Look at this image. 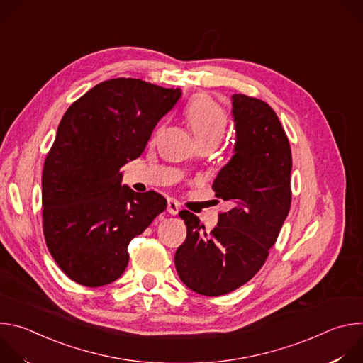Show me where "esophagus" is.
<instances>
[{
	"instance_id": "34e87169",
	"label": "esophagus",
	"mask_w": 363,
	"mask_h": 363,
	"mask_svg": "<svg viewBox=\"0 0 363 363\" xmlns=\"http://www.w3.org/2000/svg\"><path fill=\"white\" fill-rule=\"evenodd\" d=\"M167 211H168L171 216H177V214L181 211V205H179L175 199H168Z\"/></svg>"
}]
</instances>
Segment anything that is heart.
Masks as SVG:
<instances>
[{
  "label": "heart",
  "instance_id": "obj_1",
  "mask_svg": "<svg viewBox=\"0 0 363 363\" xmlns=\"http://www.w3.org/2000/svg\"><path fill=\"white\" fill-rule=\"evenodd\" d=\"M185 116L196 145L217 146L227 129V113L210 96L201 94L186 106Z\"/></svg>",
  "mask_w": 363,
  "mask_h": 363
}]
</instances>
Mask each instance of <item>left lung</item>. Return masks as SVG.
<instances>
[{
	"label": "left lung",
	"instance_id": "1",
	"mask_svg": "<svg viewBox=\"0 0 363 363\" xmlns=\"http://www.w3.org/2000/svg\"><path fill=\"white\" fill-rule=\"evenodd\" d=\"M234 155L213 189L231 210L206 234L186 210V238L175 252L182 283L203 296H223L251 280L274 245L291 203V150L276 112L260 99L231 96Z\"/></svg>",
	"mask_w": 363,
	"mask_h": 363
}]
</instances>
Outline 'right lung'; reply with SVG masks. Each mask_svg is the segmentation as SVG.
Instances as JSON below:
<instances>
[{
	"mask_svg": "<svg viewBox=\"0 0 363 363\" xmlns=\"http://www.w3.org/2000/svg\"><path fill=\"white\" fill-rule=\"evenodd\" d=\"M181 89L139 79H111L67 109L43 169V231L50 254L76 283L118 280L128 245L167 208L155 191L122 186L121 168L139 158Z\"/></svg>",
	"mask_w": 363,
	"mask_h": 363,
	"instance_id": "obj_1",
	"label": "right lung"
}]
</instances>
